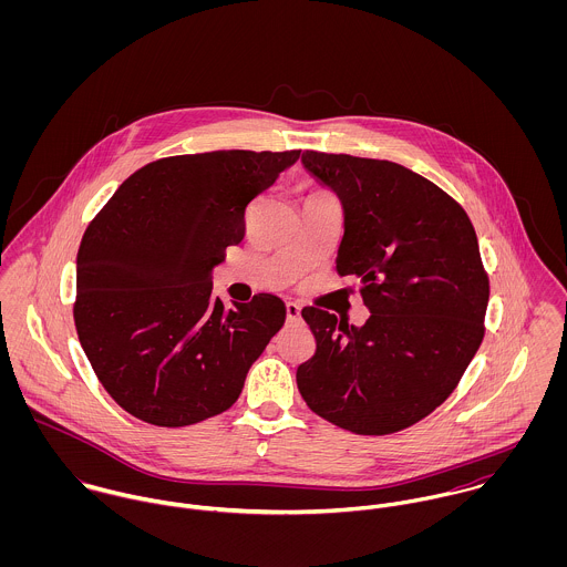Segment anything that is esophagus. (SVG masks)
<instances>
[{
    "label": "esophagus",
    "instance_id": "esophagus-1",
    "mask_svg": "<svg viewBox=\"0 0 567 567\" xmlns=\"http://www.w3.org/2000/svg\"><path fill=\"white\" fill-rule=\"evenodd\" d=\"M286 319L290 321V323H295V321H299L301 319V308H299V303H286Z\"/></svg>",
    "mask_w": 567,
    "mask_h": 567
}]
</instances>
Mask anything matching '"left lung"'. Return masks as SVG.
Returning <instances> with one entry per match:
<instances>
[{"label":"left lung","instance_id":"8db88e82","mask_svg":"<svg viewBox=\"0 0 567 567\" xmlns=\"http://www.w3.org/2000/svg\"><path fill=\"white\" fill-rule=\"evenodd\" d=\"M308 172L344 212L340 277L371 317L353 327L303 308L317 351L297 369L306 404L353 434H393L443 404L485 338L488 303L467 212L404 165L306 151Z\"/></svg>","mask_w":567,"mask_h":567}]
</instances>
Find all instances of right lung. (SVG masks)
<instances>
[{
  "label": "right lung",
  "instance_id": "1",
  "mask_svg": "<svg viewBox=\"0 0 567 567\" xmlns=\"http://www.w3.org/2000/svg\"><path fill=\"white\" fill-rule=\"evenodd\" d=\"M301 151H214L148 163L89 223L74 321L106 393L133 416L183 427L225 412L286 321L279 297L212 295L244 214Z\"/></svg>",
  "mask_w": 567,
  "mask_h": 567
}]
</instances>
